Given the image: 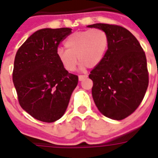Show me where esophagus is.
Wrapping results in <instances>:
<instances>
[{
  "label": "esophagus",
  "instance_id": "esophagus-1",
  "mask_svg": "<svg viewBox=\"0 0 158 158\" xmlns=\"http://www.w3.org/2000/svg\"><path fill=\"white\" fill-rule=\"evenodd\" d=\"M87 78V75H83V74H81V75H79V81H82L83 79H85Z\"/></svg>",
  "mask_w": 158,
  "mask_h": 158
}]
</instances>
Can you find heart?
<instances>
[{
  "label": "heart",
  "instance_id": "1",
  "mask_svg": "<svg viewBox=\"0 0 158 158\" xmlns=\"http://www.w3.org/2000/svg\"><path fill=\"white\" fill-rule=\"evenodd\" d=\"M108 35L100 29L79 31L69 35L64 42L63 49L57 51V56L62 67L69 72L74 71L79 62L93 69L102 61L108 47Z\"/></svg>",
  "mask_w": 158,
  "mask_h": 158
}]
</instances>
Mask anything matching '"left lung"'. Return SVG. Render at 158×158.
<instances>
[{"instance_id": "8db88e82", "label": "left lung", "mask_w": 158, "mask_h": 158, "mask_svg": "<svg viewBox=\"0 0 158 158\" xmlns=\"http://www.w3.org/2000/svg\"><path fill=\"white\" fill-rule=\"evenodd\" d=\"M88 27L102 29L109 39L102 61L89 75L93 100L104 116L122 120L138 108L146 92V54L135 37L122 26L95 23Z\"/></svg>"}]
</instances>
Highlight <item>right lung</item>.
<instances>
[{
    "label": "right lung",
    "mask_w": 158,
    "mask_h": 158,
    "mask_svg": "<svg viewBox=\"0 0 158 158\" xmlns=\"http://www.w3.org/2000/svg\"><path fill=\"white\" fill-rule=\"evenodd\" d=\"M72 29H43L33 34L16 53L12 81L20 106L37 120L55 122L69 105L79 78L57 56L60 43Z\"/></svg>",
    "instance_id": "obj_1"
}]
</instances>
